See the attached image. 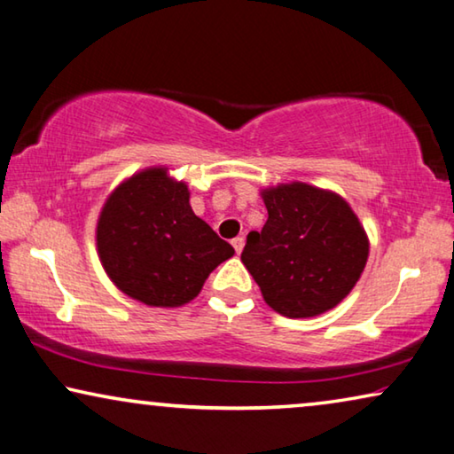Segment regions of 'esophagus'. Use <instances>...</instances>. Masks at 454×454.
<instances>
[{
    "instance_id": "34e87169",
    "label": "esophagus",
    "mask_w": 454,
    "mask_h": 454,
    "mask_svg": "<svg viewBox=\"0 0 454 454\" xmlns=\"http://www.w3.org/2000/svg\"><path fill=\"white\" fill-rule=\"evenodd\" d=\"M233 247H235V252H238V254H241V249H243V246H246V239H243V238H235L233 241Z\"/></svg>"
}]
</instances>
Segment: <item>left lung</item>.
Instances as JSON below:
<instances>
[{"instance_id": "obj_1", "label": "left lung", "mask_w": 454, "mask_h": 454, "mask_svg": "<svg viewBox=\"0 0 454 454\" xmlns=\"http://www.w3.org/2000/svg\"><path fill=\"white\" fill-rule=\"evenodd\" d=\"M268 221L247 235L241 262L262 297L285 317H313L336 307L356 285L369 239L344 199L309 184L262 192Z\"/></svg>"}]
</instances>
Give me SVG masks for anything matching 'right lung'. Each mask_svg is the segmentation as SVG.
<instances>
[{"label": "right lung", "mask_w": 454, "mask_h": 454, "mask_svg": "<svg viewBox=\"0 0 454 454\" xmlns=\"http://www.w3.org/2000/svg\"><path fill=\"white\" fill-rule=\"evenodd\" d=\"M98 254L124 294L151 307H180L235 254L190 207L184 182L151 168L122 182L98 219Z\"/></svg>", "instance_id": "add662e5"}]
</instances>
